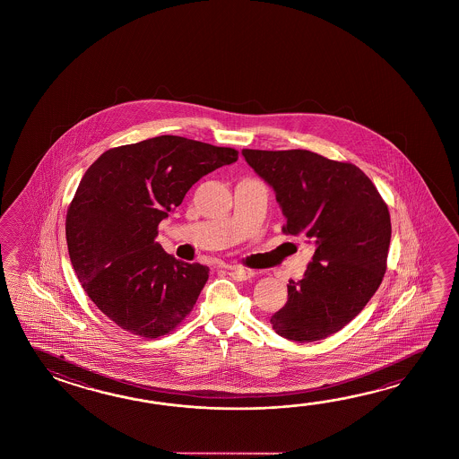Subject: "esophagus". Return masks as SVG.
<instances>
[{
	"instance_id": "obj_1",
	"label": "esophagus",
	"mask_w": 459,
	"mask_h": 459,
	"mask_svg": "<svg viewBox=\"0 0 459 459\" xmlns=\"http://www.w3.org/2000/svg\"><path fill=\"white\" fill-rule=\"evenodd\" d=\"M228 273H230V275H233L234 279H238V281H249L251 277H254V273L251 269H244L241 265L228 267Z\"/></svg>"
}]
</instances>
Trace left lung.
Returning a JSON list of instances; mask_svg holds the SVG:
<instances>
[{"mask_svg": "<svg viewBox=\"0 0 459 459\" xmlns=\"http://www.w3.org/2000/svg\"><path fill=\"white\" fill-rule=\"evenodd\" d=\"M246 162L273 186L283 233L315 244L289 300L271 316L277 334L299 342L340 332L379 289L389 253L390 215L359 167L303 149H243Z\"/></svg>", "mask_w": 459, "mask_h": 459, "instance_id": "obj_1", "label": "left lung"}]
</instances>
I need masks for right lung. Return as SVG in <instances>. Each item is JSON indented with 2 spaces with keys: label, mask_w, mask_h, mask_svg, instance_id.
I'll list each match as a JSON object with an SVG mask.
<instances>
[{
  "label": "right lung",
  "mask_w": 459,
  "mask_h": 459,
  "mask_svg": "<svg viewBox=\"0 0 459 459\" xmlns=\"http://www.w3.org/2000/svg\"><path fill=\"white\" fill-rule=\"evenodd\" d=\"M236 160L231 147L157 136L88 167L67 210L70 261L91 302L125 332L157 338L192 312L210 269L167 254L157 226L202 177Z\"/></svg>",
  "instance_id": "obj_1"
}]
</instances>
